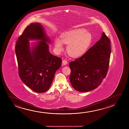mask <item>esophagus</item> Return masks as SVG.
I'll return each mask as SVG.
<instances>
[{"mask_svg": "<svg viewBox=\"0 0 129 129\" xmlns=\"http://www.w3.org/2000/svg\"><path fill=\"white\" fill-rule=\"evenodd\" d=\"M62 63L64 65H66L68 64V61H67L66 60H62Z\"/></svg>", "mask_w": 129, "mask_h": 129, "instance_id": "obj_1", "label": "esophagus"}]
</instances>
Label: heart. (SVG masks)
Instances as JSON below:
<instances>
[{
  "label": "heart",
  "instance_id": "b5f03b06",
  "mask_svg": "<svg viewBox=\"0 0 129 129\" xmlns=\"http://www.w3.org/2000/svg\"><path fill=\"white\" fill-rule=\"evenodd\" d=\"M92 41L91 33L84 28H79L64 32L60 36V39L55 38L54 44L56 51L58 53L63 50V44L68 45V54L72 57H76L86 52Z\"/></svg>",
  "mask_w": 129,
  "mask_h": 129
}]
</instances>
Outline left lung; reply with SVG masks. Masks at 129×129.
Masks as SVG:
<instances>
[{"label": "left lung", "instance_id": "left-lung-1", "mask_svg": "<svg viewBox=\"0 0 129 129\" xmlns=\"http://www.w3.org/2000/svg\"><path fill=\"white\" fill-rule=\"evenodd\" d=\"M111 52L110 40L103 32L100 39L86 53L70 62V80L74 89L87 92L100 85L107 75Z\"/></svg>", "mask_w": 129, "mask_h": 129}]
</instances>
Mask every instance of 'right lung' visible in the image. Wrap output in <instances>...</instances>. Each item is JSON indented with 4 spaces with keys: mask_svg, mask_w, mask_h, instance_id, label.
Masks as SVG:
<instances>
[{
    "mask_svg": "<svg viewBox=\"0 0 129 129\" xmlns=\"http://www.w3.org/2000/svg\"><path fill=\"white\" fill-rule=\"evenodd\" d=\"M37 40L30 48L29 40ZM44 28L39 23L25 28L17 40L15 52L20 77L27 86L36 93H44L50 88L61 59L49 52L50 43Z\"/></svg>",
    "mask_w": 129,
    "mask_h": 129,
    "instance_id": "obj_1",
    "label": "right lung"
}]
</instances>
